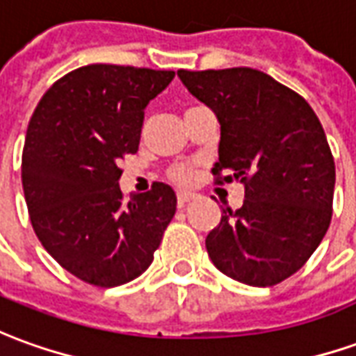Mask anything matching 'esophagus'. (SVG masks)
<instances>
[{
  "label": "esophagus",
  "mask_w": 356,
  "mask_h": 356,
  "mask_svg": "<svg viewBox=\"0 0 356 356\" xmlns=\"http://www.w3.org/2000/svg\"><path fill=\"white\" fill-rule=\"evenodd\" d=\"M191 200H195V195H193V193H177V204L181 208L186 206Z\"/></svg>",
  "instance_id": "esophagus-1"
}]
</instances>
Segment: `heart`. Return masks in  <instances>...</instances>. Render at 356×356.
Returning a JSON list of instances; mask_svg holds the SVG:
<instances>
[{"label":"heart","instance_id":"b5f03b06","mask_svg":"<svg viewBox=\"0 0 356 356\" xmlns=\"http://www.w3.org/2000/svg\"><path fill=\"white\" fill-rule=\"evenodd\" d=\"M193 177H195V171H193L191 165H175L170 171V179L179 183V185H188L193 181Z\"/></svg>","mask_w":356,"mask_h":356}]
</instances>
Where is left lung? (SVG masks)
I'll list each match as a JSON object with an SVG mask.
<instances>
[{
  "mask_svg": "<svg viewBox=\"0 0 356 356\" xmlns=\"http://www.w3.org/2000/svg\"><path fill=\"white\" fill-rule=\"evenodd\" d=\"M177 74L220 121L216 183L245 185L243 206L223 208L206 237L213 266L252 287L287 280L332 221L335 163L320 119L302 96L250 67Z\"/></svg>",
  "mask_w": 356,
  "mask_h": 356,
  "instance_id": "left-lung-1",
  "label": "left lung"
}]
</instances>
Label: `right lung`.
Segmentation results:
<instances>
[{"mask_svg": "<svg viewBox=\"0 0 356 356\" xmlns=\"http://www.w3.org/2000/svg\"><path fill=\"white\" fill-rule=\"evenodd\" d=\"M173 71L79 67L42 96L22 148V191L42 247L96 287L133 282L152 264L177 196L165 183L123 202L119 161L140 143L144 109Z\"/></svg>", "mask_w": 356, "mask_h": 356, "instance_id": "right-lung-1", "label": "right lung"}]
</instances>
